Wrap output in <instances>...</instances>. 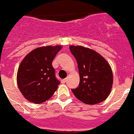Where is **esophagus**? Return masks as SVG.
<instances>
[{
  "label": "esophagus",
  "mask_w": 134,
  "mask_h": 134,
  "mask_svg": "<svg viewBox=\"0 0 134 134\" xmlns=\"http://www.w3.org/2000/svg\"><path fill=\"white\" fill-rule=\"evenodd\" d=\"M67 79H63V80H61V81H60V82H61L62 83H65L66 82H67Z\"/></svg>",
  "instance_id": "obj_1"
}]
</instances>
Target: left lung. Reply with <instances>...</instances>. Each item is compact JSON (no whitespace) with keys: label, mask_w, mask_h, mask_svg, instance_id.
I'll return each mask as SVG.
<instances>
[{"label":"left lung","mask_w":134,"mask_h":134,"mask_svg":"<svg viewBox=\"0 0 134 134\" xmlns=\"http://www.w3.org/2000/svg\"><path fill=\"white\" fill-rule=\"evenodd\" d=\"M69 50L77 63L80 83L71 89L81 102L96 104L108 97L113 83L111 67L99 54L82 46H69Z\"/></svg>","instance_id":"8db88e82"}]
</instances>
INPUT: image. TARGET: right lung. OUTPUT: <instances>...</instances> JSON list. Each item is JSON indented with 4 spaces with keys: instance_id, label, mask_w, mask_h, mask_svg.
Instances as JSON below:
<instances>
[{
    "instance_id": "add662e5",
    "label": "right lung",
    "mask_w": 134,
    "mask_h": 134,
    "mask_svg": "<svg viewBox=\"0 0 134 134\" xmlns=\"http://www.w3.org/2000/svg\"><path fill=\"white\" fill-rule=\"evenodd\" d=\"M61 48L57 46L36 48L22 60L18 71L17 82L27 100L41 103L53 95L60 82L52 63Z\"/></svg>"
}]
</instances>
